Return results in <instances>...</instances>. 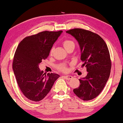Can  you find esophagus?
<instances>
[{
	"label": "esophagus",
	"instance_id": "1",
	"mask_svg": "<svg viewBox=\"0 0 123 123\" xmlns=\"http://www.w3.org/2000/svg\"><path fill=\"white\" fill-rule=\"evenodd\" d=\"M65 79H66L67 80H69L73 78V77L72 75H63V76Z\"/></svg>",
	"mask_w": 123,
	"mask_h": 123
}]
</instances>
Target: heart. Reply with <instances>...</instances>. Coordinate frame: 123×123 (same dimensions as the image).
I'll return each mask as SVG.
<instances>
[{
    "label": "heart",
    "mask_w": 123,
    "mask_h": 123,
    "mask_svg": "<svg viewBox=\"0 0 123 123\" xmlns=\"http://www.w3.org/2000/svg\"><path fill=\"white\" fill-rule=\"evenodd\" d=\"M63 44L65 49H68L69 47H70V46L74 45V43L70 40H65L63 41ZM53 49H52L51 50V51H50V54L53 53ZM58 69L59 70H61V71L64 72L67 70V66L65 64H61L59 67H58Z\"/></svg>",
    "instance_id": "b5f03b06"
}]
</instances>
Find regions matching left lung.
Segmentation results:
<instances>
[{
	"instance_id": "obj_1",
	"label": "left lung",
	"mask_w": 123,
	"mask_h": 123,
	"mask_svg": "<svg viewBox=\"0 0 123 123\" xmlns=\"http://www.w3.org/2000/svg\"><path fill=\"white\" fill-rule=\"evenodd\" d=\"M78 42L83 62L88 72L80 79V85L73 92L82 100L95 98L101 93L110 76L111 62L106 43L96 33L81 28L66 31Z\"/></svg>"
}]
</instances>
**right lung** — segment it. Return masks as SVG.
I'll use <instances>...</instances> for the list:
<instances>
[{"instance_id": "add662e5", "label": "right lung", "mask_w": 123, "mask_h": 123, "mask_svg": "<svg viewBox=\"0 0 123 123\" xmlns=\"http://www.w3.org/2000/svg\"><path fill=\"white\" fill-rule=\"evenodd\" d=\"M62 32H41L26 37L18 45L13 58V72L21 91L30 100H43L60 77L55 73H43L38 65L48 58Z\"/></svg>"}]
</instances>
